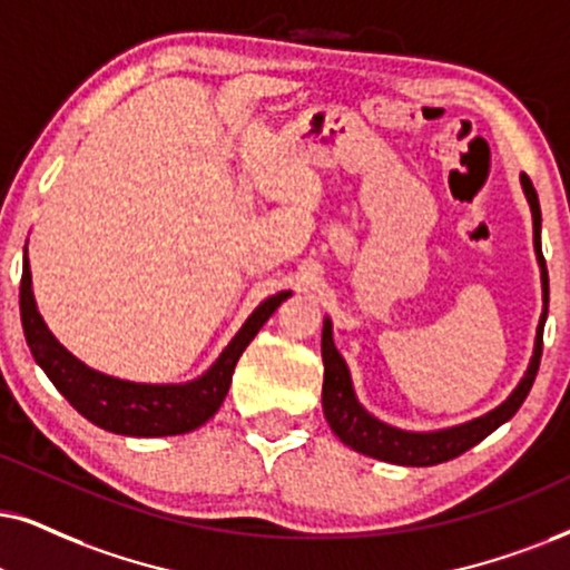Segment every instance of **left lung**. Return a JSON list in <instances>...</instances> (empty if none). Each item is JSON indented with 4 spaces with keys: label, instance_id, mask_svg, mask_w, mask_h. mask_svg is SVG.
Instances as JSON below:
<instances>
[{
    "label": "left lung",
    "instance_id": "left-lung-1",
    "mask_svg": "<svg viewBox=\"0 0 570 570\" xmlns=\"http://www.w3.org/2000/svg\"><path fill=\"white\" fill-rule=\"evenodd\" d=\"M521 186L525 194V202L531 207V218H534V252L539 271H542V315H539L537 338H534V355L529 360L523 379L518 386L508 394L505 402H500L489 413L473 417V421L458 423L450 429L436 431H405L389 423L379 421L368 410L360 405L355 389H352V376L344 357L338 355L334 344V331H331V321L323 318V336H321V355H323V415H326L328 426L334 434L342 439L344 444L352 446L355 452L363 455L384 460V463L394 465H436L446 463V460L463 455V452L476 446L481 439H487L494 429L510 421L523 405L525 394L531 392L534 384L539 360H542V331L547 321V302H550V278H547V265L542 257V210H539V197L534 184L529 176L521 173Z\"/></svg>",
    "mask_w": 570,
    "mask_h": 570
}]
</instances>
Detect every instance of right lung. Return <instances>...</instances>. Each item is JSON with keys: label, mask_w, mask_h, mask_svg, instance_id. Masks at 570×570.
<instances>
[{"label": "right lung", "mask_w": 570, "mask_h": 570, "mask_svg": "<svg viewBox=\"0 0 570 570\" xmlns=\"http://www.w3.org/2000/svg\"><path fill=\"white\" fill-rule=\"evenodd\" d=\"M286 297H292V292H278L261 302L210 368L184 384H139L115 379L70 355L36 307L28 249H23L20 278V321L33 360L86 421L120 436H176L199 429L218 413L242 352Z\"/></svg>", "instance_id": "1"}]
</instances>
